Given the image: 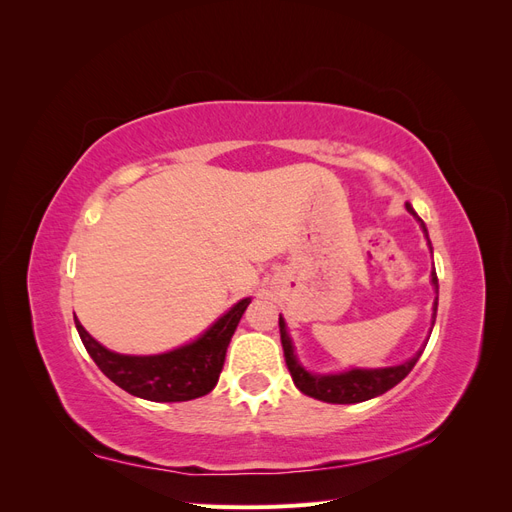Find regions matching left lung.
<instances>
[{
    "instance_id": "obj_1",
    "label": "left lung",
    "mask_w": 512,
    "mask_h": 512,
    "mask_svg": "<svg viewBox=\"0 0 512 512\" xmlns=\"http://www.w3.org/2000/svg\"><path fill=\"white\" fill-rule=\"evenodd\" d=\"M406 209L414 215L418 224H421L425 237H427V243L431 247L423 220L418 218L416 211L408 203H406ZM431 284H433V288H436V294H438L436 269L431 271ZM436 312H438V297H436V301H433L431 327H433V322H436ZM280 335H282V348H284L286 365H288V371L292 376V382L297 384V389L301 393L314 397V399H320V401H327V404H361V401H367L371 397H378L386 391H391L395 384H399L410 374L412 367L416 365V361L421 359V354H423V350H418L410 361L395 365V367L348 369V371H342V374L320 376V374H309V371L303 369V365L297 361V354H294L292 339L286 331V322L282 316H280Z\"/></svg>"
}]
</instances>
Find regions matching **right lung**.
Returning a JSON list of instances; mask_svg holds the SVG:
<instances>
[{
	"instance_id": "add662e5",
	"label": "right lung",
	"mask_w": 512,
	"mask_h": 512,
	"mask_svg": "<svg viewBox=\"0 0 512 512\" xmlns=\"http://www.w3.org/2000/svg\"><path fill=\"white\" fill-rule=\"evenodd\" d=\"M252 299H241L215 320L196 342L153 356L117 354L98 344L74 318L76 331L102 374L119 389L149 401H190L213 391L222 374L226 348Z\"/></svg>"
}]
</instances>
